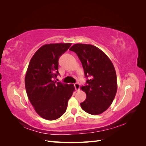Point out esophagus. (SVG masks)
Segmentation results:
<instances>
[{
  "mask_svg": "<svg viewBox=\"0 0 146 146\" xmlns=\"http://www.w3.org/2000/svg\"><path fill=\"white\" fill-rule=\"evenodd\" d=\"M74 87H75V89H76V90H78L79 89H80V85H79L78 83H75L74 84Z\"/></svg>",
  "mask_w": 146,
  "mask_h": 146,
  "instance_id": "esophagus-1",
  "label": "esophagus"
}]
</instances>
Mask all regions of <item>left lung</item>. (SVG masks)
<instances>
[{"mask_svg":"<svg viewBox=\"0 0 146 146\" xmlns=\"http://www.w3.org/2000/svg\"><path fill=\"white\" fill-rule=\"evenodd\" d=\"M80 59L86 77H90L81 89L86 94L80 104L86 113L98 115L107 110L115 98L117 77L114 66L104 52L86 44H76L69 49Z\"/></svg>","mask_w":146,"mask_h":146,"instance_id":"left-lung-1","label":"left lung"}]
</instances>
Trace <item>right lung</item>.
<instances>
[{
	"label": "right lung",
	"instance_id": "add662e5",
	"mask_svg": "<svg viewBox=\"0 0 146 146\" xmlns=\"http://www.w3.org/2000/svg\"><path fill=\"white\" fill-rule=\"evenodd\" d=\"M71 43L41 46L31 59L25 77V86L36 112L47 120L61 117L67 108L75 88L72 84L54 81L58 72V60Z\"/></svg>",
	"mask_w": 146,
	"mask_h": 146
}]
</instances>
